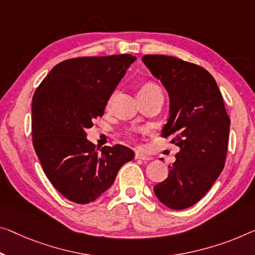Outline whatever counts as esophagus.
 Segmentation results:
<instances>
[{
	"mask_svg": "<svg viewBox=\"0 0 255 255\" xmlns=\"http://www.w3.org/2000/svg\"><path fill=\"white\" fill-rule=\"evenodd\" d=\"M135 158L136 159H139V160H143V161H150L151 160V157L150 155H146L144 153H140V152H136L135 153Z\"/></svg>",
	"mask_w": 255,
	"mask_h": 255,
	"instance_id": "34e87169",
	"label": "esophagus"
}]
</instances>
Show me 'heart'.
<instances>
[{
    "instance_id": "heart-1",
    "label": "heart",
    "mask_w": 255,
    "mask_h": 255,
    "mask_svg": "<svg viewBox=\"0 0 255 255\" xmlns=\"http://www.w3.org/2000/svg\"><path fill=\"white\" fill-rule=\"evenodd\" d=\"M150 87H157V86L152 85V83H147V85H145L144 87H142V88H150Z\"/></svg>"
}]
</instances>
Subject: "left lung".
I'll list each match as a JSON object with an SVG mask.
<instances>
[{
  "label": "left lung",
  "mask_w": 255,
  "mask_h": 255,
  "mask_svg": "<svg viewBox=\"0 0 255 255\" xmlns=\"http://www.w3.org/2000/svg\"><path fill=\"white\" fill-rule=\"evenodd\" d=\"M143 63L169 96L162 137L180 147L165 181L153 188L172 210H184L206 195L225 167L230 119L214 78L201 66L176 57L145 55Z\"/></svg>",
  "instance_id": "obj_1"
}]
</instances>
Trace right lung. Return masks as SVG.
<instances>
[{"label":"right lung","mask_w":255,"mask_h":255,"mask_svg":"<svg viewBox=\"0 0 255 255\" xmlns=\"http://www.w3.org/2000/svg\"><path fill=\"white\" fill-rule=\"evenodd\" d=\"M135 56L78 57L64 60L37 87L32 103L33 145L45 175L68 200L88 204L115 182L134 152L117 144L98 147L86 129L103 117L118 83Z\"/></svg>","instance_id":"obj_1"}]
</instances>
